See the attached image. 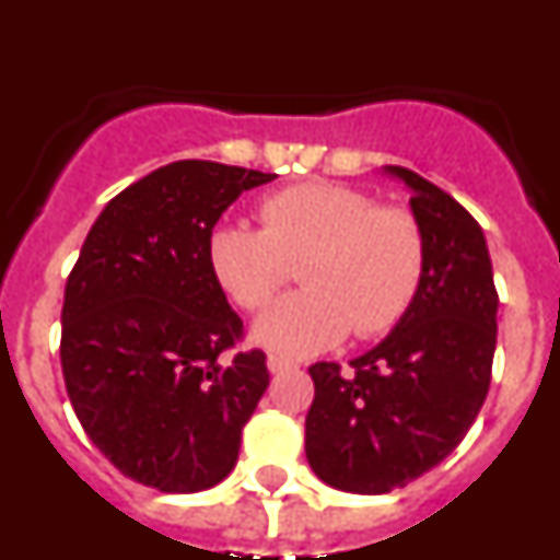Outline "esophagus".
Masks as SVG:
<instances>
[{"label": "esophagus", "mask_w": 560, "mask_h": 560, "mask_svg": "<svg viewBox=\"0 0 560 560\" xmlns=\"http://www.w3.org/2000/svg\"><path fill=\"white\" fill-rule=\"evenodd\" d=\"M266 368H269V373H285V370L294 368V361L283 359V355H275V353H271L269 359H266Z\"/></svg>", "instance_id": "obj_1"}]
</instances>
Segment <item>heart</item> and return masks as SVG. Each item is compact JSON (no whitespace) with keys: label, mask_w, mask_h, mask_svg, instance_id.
Segmentation results:
<instances>
[{"label":"heart","mask_w":560,"mask_h":560,"mask_svg":"<svg viewBox=\"0 0 560 560\" xmlns=\"http://www.w3.org/2000/svg\"><path fill=\"white\" fill-rule=\"evenodd\" d=\"M260 226L221 221L207 237L215 283L241 308L260 311L300 264L305 289L271 305L252 339L303 359L387 334L407 316L427 275V235L407 207L375 205L336 182H303L260 205Z\"/></svg>","instance_id":"obj_1"}]
</instances>
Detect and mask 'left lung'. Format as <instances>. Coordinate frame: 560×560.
Wrapping results in <instances>:
<instances>
[{
    "mask_svg": "<svg viewBox=\"0 0 560 560\" xmlns=\"http://www.w3.org/2000/svg\"><path fill=\"white\" fill-rule=\"evenodd\" d=\"M384 173L412 190L427 235V275L407 316L373 350L316 361L305 457L330 488L389 493L443 463L471 429L491 387L497 308L482 226L446 190L407 167Z\"/></svg>",
    "mask_w": 560,
    "mask_h": 560,
    "instance_id": "obj_1",
    "label": "left lung"
}]
</instances>
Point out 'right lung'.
Segmentation results:
<instances>
[{"label": "right lung", "instance_id": "add662e5", "mask_svg": "<svg viewBox=\"0 0 560 560\" xmlns=\"http://www.w3.org/2000/svg\"><path fill=\"white\" fill-rule=\"evenodd\" d=\"M275 173L182 160L117 192L67 280L61 368L89 440L162 493H196L235 468L269 387L264 350L226 355L241 316L207 264L226 207Z\"/></svg>", "mask_w": 560, "mask_h": 560}]
</instances>
